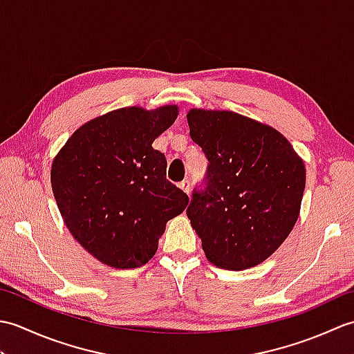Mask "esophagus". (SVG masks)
<instances>
[{"instance_id": "34e87169", "label": "esophagus", "mask_w": 354, "mask_h": 354, "mask_svg": "<svg viewBox=\"0 0 354 354\" xmlns=\"http://www.w3.org/2000/svg\"><path fill=\"white\" fill-rule=\"evenodd\" d=\"M179 189H181L183 192H185L187 194H190V181L179 183Z\"/></svg>"}]
</instances>
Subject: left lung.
<instances>
[{
    "label": "left lung",
    "mask_w": 354,
    "mask_h": 354,
    "mask_svg": "<svg viewBox=\"0 0 354 354\" xmlns=\"http://www.w3.org/2000/svg\"><path fill=\"white\" fill-rule=\"evenodd\" d=\"M190 137L208 160L187 208L207 259L243 270L274 254L295 225L306 169L274 127L231 111L190 109Z\"/></svg>",
    "instance_id": "obj_1"
}]
</instances>
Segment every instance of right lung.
Here are the masks:
<instances>
[{"instance_id":"1","label":"right lung","mask_w":354,"mask_h":354,"mask_svg":"<svg viewBox=\"0 0 354 354\" xmlns=\"http://www.w3.org/2000/svg\"><path fill=\"white\" fill-rule=\"evenodd\" d=\"M176 117L175 104L108 112L80 126L53 160L51 189L66 228L104 265H146L165 223L189 204L152 147Z\"/></svg>"}]
</instances>
